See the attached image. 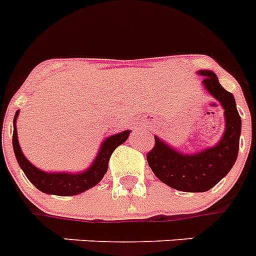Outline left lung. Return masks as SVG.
Wrapping results in <instances>:
<instances>
[{
	"mask_svg": "<svg viewBox=\"0 0 256 256\" xmlns=\"http://www.w3.org/2000/svg\"><path fill=\"white\" fill-rule=\"evenodd\" d=\"M202 86L221 104L225 130L217 144L193 154L176 150L155 135V146L147 154V162L159 180L182 192H206L225 178L238 156L242 122L234 96L218 81L212 70H197Z\"/></svg>",
	"mask_w": 256,
	"mask_h": 256,
	"instance_id": "obj_1",
	"label": "left lung"
}]
</instances>
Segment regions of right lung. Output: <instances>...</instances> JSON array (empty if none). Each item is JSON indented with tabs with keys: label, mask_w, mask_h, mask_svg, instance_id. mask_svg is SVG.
<instances>
[{
	"label": "right lung",
	"mask_w": 256,
	"mask_h": 256,
	"mask_svg": "<svg viewBox=\"0 0 256 256\" xmlns=\"http://www.w3.org/2000/svg\"><path fill=\"white\" fill-rule=\"evenodd\" d=\"M20 110H16L13 121V148L16 154V162L24 172L26 178L34 184L36 188L47 194H56V196H74L82 193L88 189L97 186L104 175L108 171V164L112 154L120 144L126 142L130 135V130H124L118 134L108 136L100 146L98 152L96 155L94 160L86 170L80 172H46L39 170L31 163L24 155L18 142V132H16V118Z\"/></svg>",
	"instance_id": "right-lung-1"
}]
</instances>
